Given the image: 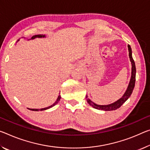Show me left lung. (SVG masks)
Listing matches in <instances>:
<instances>
[{"label":"left lung","instance_id":"obj_1","mask_svg":"<svg viewBox=\"0 0 150 150\" xmlns=\"http://www.w3.org/2000/svg\"><path fill=\"white\" fill-rule=\"evenodd\" d=\"M128 50H129V56L131 62H132V77H131V79L129 81V85H128V87L126 90V91L123 95L122 98H120L119 100L115 101V103L112 104H110V105H97L93 102H92L90 99L88 98L87 96H86V99L87 103L89 104L90 105H91L93 108L97 109H101V110L103 111H112V110H115L118 108H120L121 106H122L123 103L126 101L128 98L131 96L132 95L133 90L134 89L135 87V73H136V69H135V62L133 59L132 54V49H131V47L129 45H128Z\"/></svg>","mask_w":150,"mask_h":150}]
</instances>
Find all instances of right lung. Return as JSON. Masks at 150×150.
I'll return each mask as SVG.
<instances>
[{
  "mask_svg": "<svg viewBox=\"0 0 150 150\" xmlns=\"http://www.w3.org/2000/svg\"><path fill=\"white\" fill-rule=\"evenodd\" d=\"M45 37V35H35V36H33L32 37H31V39H35V38H36V37H39V38H41V37ZM60 99H61V96H58V98H57V101L54 102V103L53 104V105H51V106H49V107H48V108H42V109H30V110H31V111H39V110H41V111H42V110H45V109H49V108H52V107L53 106H54V105H55L57 103H58V102L59 101V100H60Z\"/></svg>",
  "mask_w": 150,
  "mask_h": 150,
  "instance_id": "obj_1",
  "label": "right lung"
}]
</instances>
